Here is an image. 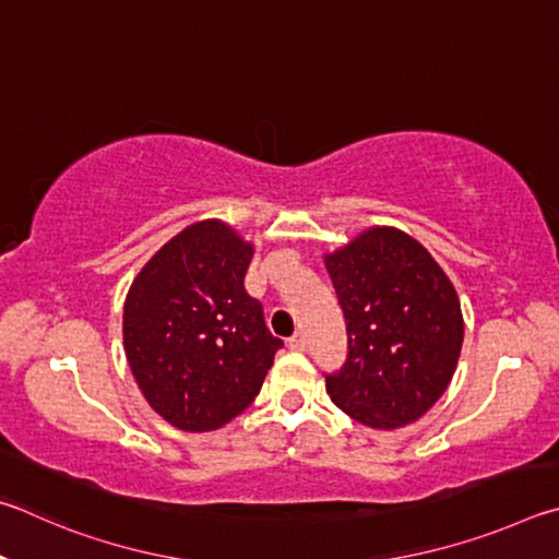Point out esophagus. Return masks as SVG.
<instances>
[{
    "instance_id": "34e87169",
    "label": "esophagus",
    "mask_w": 559,
    "mask_h": 559,
    "mask_svg": "<svg viewBox=\"0 0 559 559\" xmlns=\"http://www.w3.org/2000/svg\"><path fill=\"white\" fill-rule=\"evenodd\" d=\"M287 346H289L292 350H305V348H307V338L301 336V334H295L292 338H287Z\"/></svg>"
}]
</instances>
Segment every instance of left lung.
<instances>
[{
  "label": "left lung",
  "mask_w": 559,
  "mask_h": 559,
  "mask_svg": "<svg viewBox=\"0 0 559 559\" xmlns=\"http://www.w3.org/2000/svg\"><path fill=\"white\" fill-rule=\"evenodd\" d=\"M324 262L348 334L344 368L326 376L331 400L373 429L415 423L444 395L462 354L454 285L397 228L360 233Z\"/></svg>",
  "instance_id": "obj_1"
}]
</instances>
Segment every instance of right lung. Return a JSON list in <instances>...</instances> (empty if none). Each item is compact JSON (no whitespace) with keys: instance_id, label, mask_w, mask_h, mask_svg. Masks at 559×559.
Returning <instances> with one entry per match:
<instances>
[{"instance_id":"obj_1","label":"right lung","mask_w":559,"mask_h":559,"mask_svg":"<svg viewBox=\"0 0 559 559\" xmlns=\"http://www.w3.org/2000/svg\"><path fill=\"white\" fill-rule=\"evenodd\" d=\"M252 252L230 225L193 223L127 292V364L154 413L183 432H211L238 417L282 348L242 285Z\"/></svg>"}]
</instances>
